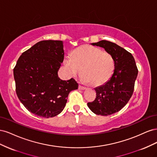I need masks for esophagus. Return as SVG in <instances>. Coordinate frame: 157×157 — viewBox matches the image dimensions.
<instances>
[{"label":"esophagus","mask_w":157,"mask_h":157,"mask_svg":"<svg viewBox=\"0 0 157 157\" xmlns=\"http://www.w3.org/2000/svg\"><path fill=\"white\" fill-rule=\"evenodd\" d=\"M86 87L82 86H81V85H79V86H78V89H79V90H85V89H86Z\"/></svg>","instance_id":"34e87169"}]
</instances>
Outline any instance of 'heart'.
<instances>
[{"instance_id":"obj_1","label":"heart","mask_w":157,"mask_h":157,"mask_svg":"<svg viewBox=\"0 0 157 157\" xmlns=\"http://www.w3.org/2000/svg\"><path fill=\"white\" fill-rule=\"evenodd\" d=\"M64 65L71 76L82 72V81L91 83L94 86L108 81L115 70L113 56L108 52L90 45L80 46L74 50L73 56H66Z\"/></svg>"}]
</instances>
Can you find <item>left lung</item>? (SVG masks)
<instances>
[{"mask_svg": "<svg viewBox=\"0 0 157 157\" xmlns=\"http://www.w3.org/2000/svg\"><path fill=\"white\" fill-rule=\"evenodd\" d=\"M91 44L101 47L113 56L115 70L108 81L94 88L96 98L87 105L96 115H110L119 111L130 100L138 70L132 55L117 44L103 40Z\"/></svg>", "mask_w": 157, "mask_h": 157, "instance_id": "left-lung-1", "label": "left lung"}]
</instances>
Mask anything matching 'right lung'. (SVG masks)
<instances>
[{
  "label": "right lung",
  "mask_w": 157,
  "mask_h": 157,
  "mask_svg": "<svg viewBox=\"0 0 157 157\" xmlns=\"http://www.w3.org/2000/svg\"><path fill=\"white\" fill-rule=\"evenodd\" d=\"M63 42L42 40L22 53L13 69L17 96L28 111L50 118L63 110L70 92L78 89L72 78L58 77L64 59Z\"/></svg>",
  "instance_id": "add662e5"
}]
</instances>
